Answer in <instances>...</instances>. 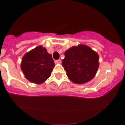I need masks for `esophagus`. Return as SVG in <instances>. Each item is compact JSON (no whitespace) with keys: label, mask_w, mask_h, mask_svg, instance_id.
<instances>
[{"label":"esophagus","mask_w":125,"mask_h":125,"mask_svg":"<svg viewBox=\"0 0 125 125\" xmlns=\"http://www.w3.org/2000/svg\"><path fill=\"white\" fill-rule=\"evenodd\" d=\"M55 63H61V60H56L55 61Z\"/></svg>","instance_id":"esophagus-1"}]
</instances>
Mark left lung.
I'll return each instance as SVG.
<instances>
[{
    "instance_id": "1",
    "label": "left lung",
    "mask_w": 125,
    "mask_h": 125,
    "mask_svg": "<svg viewBox=\"0 0 125 125\" xmlns=\"http://www.w3.org/2000/svg\"><path fill=\"white\" fill-rule=\"evenodd\" d=\"M98 61L96 52L89 46L79 44L65 52L62 65L70 81L81 84L94 78L98 69Z\"/></svg>"
}]
</instances>
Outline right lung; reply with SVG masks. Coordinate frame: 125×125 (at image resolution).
I'll return each mask as SVG.
<instances>
[{
  "label": "right lung",
  "instance_id": "add662e5",
  "mask_svg": "<svg viewBox=\"0 0 125 125\" xmlns=\"http://www.w3.org/2000/svg\"><path fill=\"white\" fill-rule=\"evenodd\" d=\"M21 67L28 81L42 83L50 77L55 63L52 56L46 48L39 46L25 54Z\"/></svg>",
  "mask_w": 125,
  "mask_h": 125
}]
</instances>
